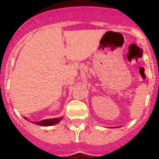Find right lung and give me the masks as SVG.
<instances>
[{"label":"right lung","instance_id":"right-lung-1","mask_svg":"<svg viewBox=\"0 0 159 159\" xmlns=\"http://www.w3.org/2000/svg\"><path fill=\"white\" fill-rule=\"evenodd\" d=\"M25 119H26V118L25 117ZM61 119H62V117L55 118V119H44V120H42V121L40 122H36V123H34L36 125H39V126H42V127H48V126H52V125L57 124V123H58Z\"/></svg>","mask_w":159,"mask_h":159}]
</instances>
